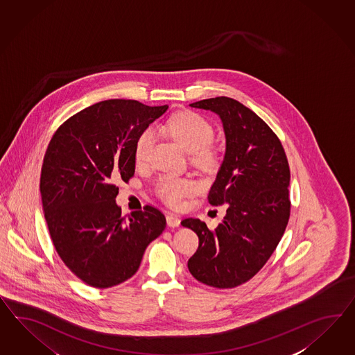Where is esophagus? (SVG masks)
<instances>
[{
	"instance_id": "34e87169",
	"label": "esophagus",
	"mask_w": 355,
	"mask_h": 355,
	"mask_svg": "<svg viewBox=\"0 0 355 355\" xmlns=\"http://www.w3.org/2000/svg\"><path fill=\"white\" fill-rule=\"evenodd\" d=\"M166 223L171 227H178L181 225V220L175 214H166Z\"/></svg>"
}]
</instances>
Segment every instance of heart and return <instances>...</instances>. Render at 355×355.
Here are the masks:
<instances>
[{
  "instance_id": "heart-1",
  "label": "heart",
  "mask_w": 355,
  "mask_h": 355,
  "mask_svg": "<svg viewBox=\"0 0 355 355\" xmlns=\"http://www.w3.org/2000/svg\"><path fill=\"white\" fill-rule=\"evenodd\" d=\"M162 133L172 137L186 153H192V162L202 166L211 168L217 163V153L209 144L213 139L211 125L199 114L181 112L175 114L159 125ZM153 144V132L144 130L135 144V160L144 164L148 160ZM198 190V184L190 178L163 175L156 183V193L165 204L172 208L182 207L186 198Z\"/></svg>"
}]
</instances>
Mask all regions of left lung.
<instances>
[{
  "label": "left lung",
  "mask_w": 355,
  "mask_h": 355,
  "mask_svg": "<svg viewBox=\"0 0 355 355\" xmlns=\"http://www.w3.org/2000/svg\"><path fill=\"white\" fill-rule=\"evenodd\" d=\"M190 105L211 110L223 124L226 153L208 202L225 205L226 216L214 230L198 218L182 220L199 236L187 266L207 286L238 287L263 268L287 227V155L271 128L238 101L216 96Z\"/></svg>",
  "instance_id": "8db88e82"
}]
</instances>
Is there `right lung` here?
Returning a JSON list of instances; mask_svg holds the SVG:
<instances>
[{"mask_svg": "<svg viewBox=\"0 0 355 355\" xmlns=\"http://www.w3.org/2000/svg\"><path fill=\"white\" fill-rule=\"evenodd\" d=\"M168 105L108 99L71 116L50 139L40 191L49 234L77 278L110 288L132 278L166 225L153 205L121 216L115 182L135 172V144Z\"/></svg>", "mask_w": 355, "mask_h": 355, "instance_id": "1", "label": "right lung"}]
</instances>
